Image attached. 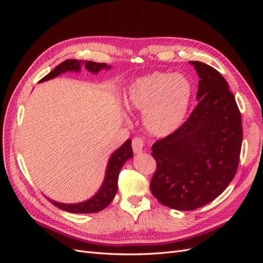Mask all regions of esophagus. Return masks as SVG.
<instances>
[{
    "mask_svg": "<svg viewBox=\"0 0 263 263\" xmlns=\"http://www.w3.org/2000/svg\"><path fill=\"white\" fill-rule=\"evenodd\" d=\"M132 146H133V150L135 154L142 153V151H144V147H145V141L140 137H135L133 139Z\"/></svg>",
    "mask_w": 263,
    "mask_h": 263,
    "instance_id": "esophagus-1",
    "label": "esophagus"
}]
</instances>
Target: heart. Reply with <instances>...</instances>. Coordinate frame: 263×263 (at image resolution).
I'll use <instances>...</instances> for the list:
<instances>
[{
	"mask_svg": "<svg viewBox=\"0 0 263 263\" xmlns=\"http://www.w3.org/2000/svg\"><path fill=\"white\" fill-rule=\"evenodd\" d=\"M193 85L182 74L156 71L135 80L127 90V107L142 113L145 128L154 136H168L184 122Z\"/></svg>",
	"mask_w": 263,
	"mask_h": 263,
	"instance_id": "obj_1",
	"label": "heart"
}]
</instances>
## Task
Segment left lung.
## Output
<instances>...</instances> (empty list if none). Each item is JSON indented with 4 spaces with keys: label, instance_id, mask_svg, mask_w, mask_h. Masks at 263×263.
Returning a JSON list of instances; mask_svg holds the SVG:
<instances>
[{
    "label": "left lung",
    "instance_id": "obj_1",
    "mask_svg": "<svg viewBox=\"0 0 263 263\" xmlns=\"http://www.w3.org/2000/svg\"><path fill=\"white\" fill-rule=\"evenodd\" d=\"M200 78L196 107L182 126L153 145V195L173 210L193 211L215 200L233 181L242 142L241 114L217 70L190 61Z\"/></svg>",
    "mask_w": 263,
    "mask_h": 263
}]
</instances>
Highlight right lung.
Here are the masks:
<instances>
[{
	"instance_id": "right-lung-1",
	"label": "right lung",
	"mask_w": 263,
	"mask_h": 263,
	"mask_svg": "<svg viewBox=\"0 0 263 263\" xmlns=\"http://www.w3.org/2000/svg\"><path fill=\"white\" fill-rule=\"evenodd\" d=\"M81 63H83L85 69L90 72L97 74L102 69H110V66H107L106 63H99L93 61H80L77 59H68L66 61L61 62L60 65L55 67L52 71L44 77L41 82L48 81L50 79H53L57 76L65 73L67 71H76V72H80L81 70ZM133 157V149H132V140L127 139L124 144L119 147L116 151L110 156L107 168L105 172L104 182L101 185L98 193L87 201L77 203V204H65L48 200L58 209L63 210L69 213H76V214H90V213H98L102 210H104L109 203L113 201V198L117 192V179L121 169L123 168L124 163Z\"/></svg>"
}]
</instances>
